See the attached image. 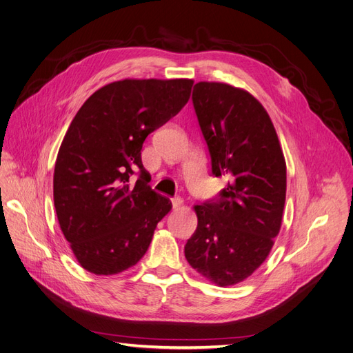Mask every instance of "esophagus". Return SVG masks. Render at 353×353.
Returning <instances> with one entry per match:
<instances>
[{
	"label": "esophagus",
	"mask_w": 353,
	"mask_h": 353,
	"mask_svg": "<svg viewBox=\"0 0 353 353\" xmlns=\"http://www.w3.org/2000/svg\"><path fill=\"white\" fill-rule=\"evenodd\" d=\"M172 205H173V210H179V208L181 206V205H183V199H181V198H173L172 199Z\"/></svg>",
	"instance_id": "1"
}]
</instances>
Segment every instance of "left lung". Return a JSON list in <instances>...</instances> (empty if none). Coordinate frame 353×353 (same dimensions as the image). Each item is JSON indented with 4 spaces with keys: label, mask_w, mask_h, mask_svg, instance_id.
Wrapping results in <instances>:
<instances>
[{
    "label": "left lung",
    "mask_w": 353,
    "mask_h": 353,
    "mask_svg": "<svg viewBox=\"0 0 353 353\" xmlns=\"http://www.w3.org/2000/svg\"><path fill=\"white\" fill-rule=\"evenodd\" d=\"M192 101L212 174L227 176L228 185L194 206L198 227L185 256L211 282L236 285L265 262L279 234L286 164L268 112L245 90L201 81Z\"/></svg>",
    "instance_id": "obj_1"
}]
</instances>
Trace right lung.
<instances>
[{"label":"right lung","instance_id":"right-lung-1","mask_svg":"<svg viewBox=\"0 0 353 353\" xmlns=\"http://www.w3.org/2000/svg\"><path fill=\"white\" fill-rule=\"evenodd\" d=\"M192 85L186 78L114 81L77 112L57 157L54 202L85 270L116 275L147 253L172 202L148 186L142 143L183 109Z\"/></svg>","mask_w":353,"mask_h":353}]
</instances>
